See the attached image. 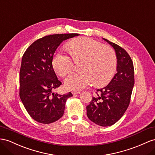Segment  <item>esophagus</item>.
Here are the masks:
<instances>
[{
  "instance_id": "obj_1",
  "label": "esophagus",
  "mask_w": 155,
  "mask_h": 155,
  "mask_svg": "<svg viewBox=\"0 0 155 155\" xmlns=\"http://www.w3.org/2000/svg\"><path fill=\"white\" fill-rule=\"evenodd\" d=\"M72 94H73V96H74V95L79 94H80V92H72Z\"/></svg>"
}]
</instances>
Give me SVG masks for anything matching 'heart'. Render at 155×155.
<instances>
[{"mask_svg":"<svg viewBox=\"0 0 155 155\" xmlns=\"http://www.w3.org/2000/svg\"><path fill=\"white\" fill-rule=\"evenodd\" d=\"M67 50L74 60L84 58L78 72L71 73L65 80L67 89L79 91L93 81L96 86L107 84L115 72L117 59L114 51L96 40L81 37L74 39L67 45ZM54 71L64 77L72 70L73 61L69 55L57 53L52 59Z\"/></svg>","mask_w":155,"mask_h":155,"instance_id":"1","label":"heart"}]
</instances>
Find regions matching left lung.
<instances>
[{"label": "left lung", "instance_id": "1", "mask_svg": "<svg viewBox=\"0 0 155 155\" xmlns=\"http://www.w3.org/2000/svg\"><path fill=\"white\" fill-rule=\"evenodd\" d=\"M115 51L117 59V73L104 88L97 90V97H93L86 107L87 116L99 126H111L124 114L130 104L134 86L133 62L126 51L108 40Z\"/></svg>", "mask_w": 155, "mask_h": 155}]
</instances>
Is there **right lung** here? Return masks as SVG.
Instances as JSON below:
<instances>
[{
	"label": "right lung",
	"instance_id": "add662e5",
	"mask_svg": "<svg viewBox=\"0 0 155 155\" xmlns=\"http://www.w3.org/2000/svg\"><path fill=\"white\" fill-rule=\"evenodd\" d=\"M77 33L44 37L31 45L23 54L19 71V96L27 113L35 120L50 124L64 113L71 92L60 95L53 90L61 84L52 66L54 54L60 44L78 36Z\"/></svg>",
	"mask_w": 155,
	"mask_h": 155
}]
</instances>
